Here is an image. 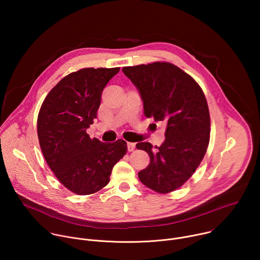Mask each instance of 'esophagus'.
I'll return each mask as SVG.
<instances>
[{
    "label": "esophagus",
    "instance_id": "esophagus-1",
    "mask_svg": "<svg viewBox=\"0 0 260 260\" xmlns=\"http://www.w3.org/2000/svg\"><path fill=\"white\" fill-rule=\"evenodd\" d=\"M135 148H136V143L127 142V150H128L129 152L134 151V150H135Z\"/></svg>",
    "mask_w": 260,
    "mask_h": 260
}]
</instances>
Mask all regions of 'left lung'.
Listing matches in <instances>:
<instances>
[{
    "label": "left lung",
    "instance_id": "8db88e82",
    "mask_svg": "<svg viewBox=\"0 0 260 260\" xmlns=\"http://www.w3.org/2000/svg\"><path fill=\"white\" fill-rule=\"evenodd\" d=\"M139 89L146 117L167 123L159 146L136 145L150 157L138 176L158 193L172 192L186 182L202 162L210 142V113L203 89L179 67L168 61L122 68Z\"/></svg>",
    "mask_w": 260,
    "mask_h": 260
}]
</instances>
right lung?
<instances>
[{
    "label": "right lung",
    "mask_w": 260,
    "mask_h": 260,
    "mask_svg": "<svg viewBox=\"0 0 260 260\" xmlns=\"http://www.w3.org/2000/svg\"><path fill=\"white\" fill-rule=\"evenodd\" d=\"M120 68H84L63 77L46 95L37 121L44 158L70 191L88 196L104 188L126 142L103 143L86 129L93 123L102 91Z\"/></svg>",
    "instance_id": "right-lung-1"
}]
</instances>
